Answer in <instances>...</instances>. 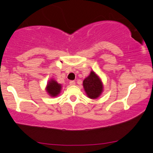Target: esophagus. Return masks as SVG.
I'll return each mask as SVG.
<instances>
[{"label": "esophagus", "mask_w": 153, "mask_h": 153, "mask_svg": "<svg viewBox=\"0 0 153 153\" xmlns=\"http://www.w3.org/2000/svg\"><path fill=\"white\" fill-rule=\"evenodd\" d=\"M69 84H70V85H75V82L74 80H71L70 81V82H69Z\"/></svg>", "instance_id": "obj_1"}]
</instances>
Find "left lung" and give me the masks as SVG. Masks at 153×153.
Listing matches in <instances>:
<instances>
[{"instance_id":"8db88e82","label":"left lung","mask_w":153,"mask_h":153,"mask_svg":"<svg viewBox=\"0 0 153 153\" xmlns=\"http://www.w3.org/2000/svg\"><path fill=\"white\" fill-rule=\"evenodd\" d=\"M83 87L87 97L90 99H97L103 91L102 83L93 71H91L89 76L83 81Z\"/></svg>"}]
</instances>
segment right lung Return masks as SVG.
<instances>
[{"label":"right lung","mask_w":153,"mask_h":153,"mask_svg":"<svg viewBox=\"0 0 153 153\" xmlns=\"http://www.w3.org/2000/svg\"><path fill=\"white\" fill-rule=\"evenodd\" d=\"M61 89H62V86L60 84H58L55 80H51L48 84L47 91L51 97H56L60 93Z\"/></svg>","instance_id":"right-lung-1"}]
</instances>
